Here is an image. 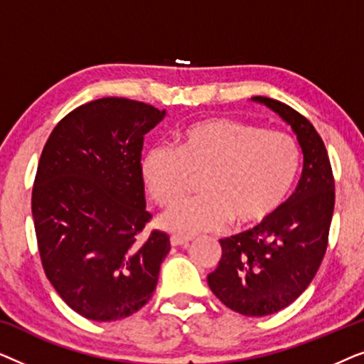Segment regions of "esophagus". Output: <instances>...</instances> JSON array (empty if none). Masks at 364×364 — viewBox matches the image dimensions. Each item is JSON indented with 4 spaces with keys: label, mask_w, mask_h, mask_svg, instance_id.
Returning a JSON list of instances; mask_svg holds the SVG:
<instances>
[{
    "label": "esophagus",
    "mask_w": 364,
    "mask_h": 364,
    "mask_svg": "<svg viewBox=\"0 0 364 364\" xmlns=\"http://www.w3.org/2000/svg\"><path fill=\"white\" fill-rule=\"evenodd\" d=\"M188 242H192V237H187V235H178V233H173L171 237V243L172 247H182V245H187Z\"/></svg>",
    "instance_id": "obj_1"
}]
</instances>
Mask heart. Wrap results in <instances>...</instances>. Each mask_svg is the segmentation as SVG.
<instances>
[{"mask_svg": "<svg viewBox=\"0 0 364 364\" xmlns=\"http://www.w3.org/2000/svg\"><path fill=\"white\" fill-rule=\"evenodd\" d=\"M300 149L290 134L263 131L230 117H208L187 126L177 151L154 146L141 171L154 200L172 205L203 177V197L168 208L161 223L182 235L220 230L235 220L257 227L270 218L290 192Z\"/></svg>", "mask_w": 364, "mask_h": 364, "instance_id": "1", "label": "heart"}]
</instances>
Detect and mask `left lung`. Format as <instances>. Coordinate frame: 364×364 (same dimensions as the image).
I'll list each match as a JSON object with an SVG mask.
<instances>
[{
	"instance_id": "obj_1",
	"label": "left lung",
	"mask_w": 364,
	"mask_h": 364,
	"mask_svg": "<svg viewBox=\"0 0 364 364\" xmlns=\"http://www.w3.org/2000/svg\"><path fill=\"white\" fill-rule=\"evenodd\" d=\"M288 122L303 151L300 182L267 222L222 238V258L207 282L218 300L245 316L287 308L315 278L328 247L335 178L325 144L313 124L275 99L255 96Z\"/></svg>"
}]
</instances>
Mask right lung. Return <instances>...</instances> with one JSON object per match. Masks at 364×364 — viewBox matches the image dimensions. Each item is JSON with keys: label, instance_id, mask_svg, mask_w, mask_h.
<instances>
[{"label": "right lung", "instance_id": "1", "mask_svg": "<svg viewBox=\"0 0 364 364\" xmlns=\"http://www.w3.org/2000/svg\"><path fill=\"white\" fill-rule=\"evenodd\" d=\"M166 116L151 104L102 97L53 129L34 177L31 210L48 280L79 315L116 321L141 310L171 250L144 233V136Z\"/></svg>", "mask_w": 364, "mask_h": 364}]
</instances>
